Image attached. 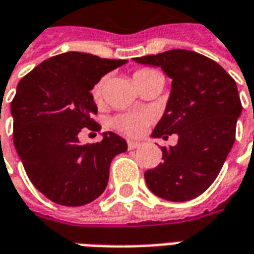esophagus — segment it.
<instances>
[{
  "mask_svg": "<svg viewBox=\"0 0 254 254\" xmlns=\"http://www.w3.org/2000/svg\"><path fill=\"white\" fill-rule=\"evenodd\" d=\"M138 147H140V143H137V141H132V140H129V141H127V148L129 149L138 148Z\"/></svg>",
  "mask_w": 254,
  "mask_h": 254,
  "instance_id": "esophagus-1",
  "label": "esophagus"
}]
</instances>
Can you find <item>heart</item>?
Segmentation results:
<instances>
[{"label":"heart","instance_id":"heart-1","mask_svg":"<svg viewBox=\"0 0 254 254\" xmlns=\"http://www.w3.org/2000/svg\"><path fill=\"white\" fill-rule=\"evenodd\" d=\"M152 72H155V70H151V69H140V70H137V72L133 74V78L141 77L144 74H148V73ZM103 87H105V78L99 80L94 85V88H92V96L95 98V100L102 99ZM151 121H152V114L148 113V111H143V113H132V114H124V116L116 117L113 120V125L120 132L125 133L127 136H138V134H141L144 132L145 127Z\"/></svg>","mask_w":254,"mask_h":254}]
</instances>
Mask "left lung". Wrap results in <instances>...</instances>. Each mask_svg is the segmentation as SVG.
<instances>
[{
  "mask_svg": "<svg viewBox=\"0 0 254 254\" xmlns=\"http://www.w3.org/2000/svg\"><path fill=\"white\" fill-rule=\"evenodd\" d=\"M159 66L173 80L165 114L151 137L178 134L174 147H162L163 162L144 173L147 187L169 201H188L211 187L235 140L242 113L234 78L218 63L189 50H169L133 58Z\"/></svg>",
  "mask_w": 254,
  "mask_h": 254,
  "instance_id": "left-lung-1",
  "label": "left lung"
}]
</instances>
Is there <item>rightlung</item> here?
I'll use <instances>...</instances> for the list:
<instances>
[{
	"mask_svg": "<svg viewBox=\"0 0 254 254\" xmlns=\"http://www.w3.org/2000/svg\"><path fill=\"white\" fill-rule=\"evenodd\" d=\"M127 63L64 53L39 64L17 84L10 103L14 148L30 181L53 202L80 207L94 201L107 187L113 158L127 149L113 132L102 133L99 143L78 141L83 127L100 130L91 89Z\"/></svg>",
	"mask_w": 254,
	"mask_h": 254,
	"instance_id": "add662e5",
	"label": "right lung"
}]
</instances>
